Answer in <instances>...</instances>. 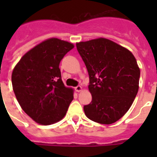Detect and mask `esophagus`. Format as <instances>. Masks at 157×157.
<instances>
[{"instance_id":"obj_1","label":"esophagus","mask_w":157,"mask_h":157,"mask_svg":"<svg viewBox=\"0 0 157 157\" xmlns=\"http://www.w3.org/2000/svg\"><path fill=\"white\" fill-rule=\"evenodd\" d=\"M75 90L76 92H80L82 90V86H77L76 87H75Z\"/></svg>"}]
</instances>
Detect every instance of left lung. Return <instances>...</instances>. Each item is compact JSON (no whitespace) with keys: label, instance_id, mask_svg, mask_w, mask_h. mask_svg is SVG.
Here are the masks:
<instances>
[{"label":"left lung","instance_id":"8db88e82","mask_svg":"<svg viewBox=\"0 0 157 157\" xmlns=\"http://www.w3.org/2000/svg\"><path fill=\"white\" fill-rule=\"evenodd\" d=\"M90 78V104L84 105L90 120L116 123L129 110L138 91L140 69L135 57L121 45L106 38L76 44Z\"/></svg>","mask_w":157,"mask_h":157}]
</instances>
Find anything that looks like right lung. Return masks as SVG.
<instances>
[{"label": "right lung", "instance_id": "obj_1", "mask_svg": "<svg viewBox=\"0 0 157 157\" xmlns=\"http://www.w3.org/2000/svg\"><path fill=\"white\" fill-rule=\"evenodd\" d=\"M74 48L71 43L50 38L21 58L12 75L18 102L30 118L49 125L63 118L72 101L73 90L64 86L59 65Z\"/></svg>", "mask_w": 157, "mask_h": 157}]
</instances>
